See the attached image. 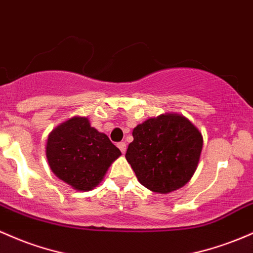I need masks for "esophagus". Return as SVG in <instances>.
Instances as JSON below:
<instances>
[{
  "label": "esophagus",
  "mask_w": 253,
  "mask_h": 253,
  "mask_svg": "<svg viewBox=\"0 0 253 253\" xmlns=\"http://www.w3.org/2000/svg\"><path fill=\"white\" fill-rule=\"evenodd\" d=\"M118 148L121 150L122 154H125V152H126V143H124V141H121V143L118 144Z\"/></svg>",
  "instance_id": "obj_1"
}]
</instances>
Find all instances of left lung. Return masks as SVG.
Listing matches in <instances>:
<instances>
[{
    "label": "left lung",
    "instance_id": "left-lung-1",
    "mask_svg": "<svg viewBox=\"0 0 253 253\" xmlns=\"http://www.w3.org/2000/svg\"><path fill=\"white\" fill-rule=\"evenodd\" d=\"M126 152L141 185L152 192L169 193L191 180L203 148L199 129L176 113L150 118L134 127Z\"/></svg>",
    "mask_w": 253,
    "mask_h": 253
}]
</instances>
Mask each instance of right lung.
<instances>
[{
  "mask_svg": "<svg viewBox=\"0 0 253 253\" xmlns=\"http://www.w3.org/2000/svg\"><path fill=\"white\" fill-rule=\"evenodd\" d=\"M45 155L55 175L85 192L103 180L121 151L107 134L91 127L87 118L74 116L49 133Z\"/></svg>",
  "mask_w": 253,
  "mask_h": 253,
  "instance_id": "right-lung-1",
  "label": "right lung"
}]
</instances>
